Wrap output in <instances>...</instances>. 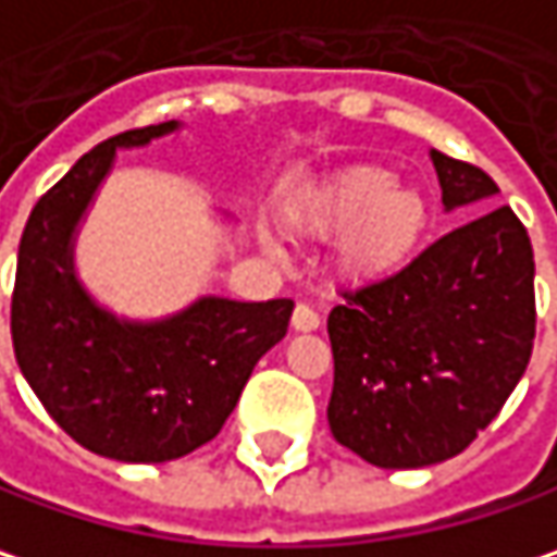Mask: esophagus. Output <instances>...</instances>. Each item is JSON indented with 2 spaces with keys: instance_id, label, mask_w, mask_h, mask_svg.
Instances as JSON below:
<instances>
[{
  "instance_id": "obj_1",
  "label": "esophagus",
  "mask_w": 557,
  "mask_h": 557,
  "mask_svg": "<svg viewBox=\"0 0 557 557\" xmlns=\"http://www.w3.org/2000/svg\"><path fill=\"white\" fill-rule=\"evenodd\" d=\"M292 326H295L298 333H313V330H320V317H317V310H313V307L298 304V307H295V313H292Z\"/></svg>"
}]
</instances>
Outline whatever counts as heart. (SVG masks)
<instances>
[{
    "instance_id": "b5f03b06",
    "label": "heart",
    "mask_w": 557,
    "mask_h": 557,
    "mask_svg": "<svg viewBox=\"0 0 557 557\" xmlns=\"http://www.w3.org/2000/svg\"><path fill=\"white\" fill-rule=\"evenodd\" d=\"M285 221L313 240L338 237L333 250L338 278L374 285L416 262L431 215L421 193L396 186L383 168L358 164L298 193L285 206ZM259 244L269 257H282L269 234H259Z\"/></svg>"
}]
</instances>
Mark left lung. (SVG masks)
Here are the masks:
<instances>
[{"mask_svg": "<svg viewBox=\"0 0 557 557\" xmlns=\"http://www.w3.org/2000/svg\"><path fill=\"white\" fill-rule=\"evenodd\" d=\"M444 212L485 209L330 313V431L380 469L462 454L520 383L536 338L533 244L485 171L431 148Z\"/></svg>", "mask_w": 557, "mask_h": 557, "instance_id": "left-lung-1", "label": "left lung"}]
</instances>
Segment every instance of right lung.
I'll use <instances>...</instances> for the list:
<instances>
[{"label":"right lung","mask_w":557,"mask_h":557,"mask_svg":"<svg viewBox=\"0 0 557 557\" xmlns=\"http://www.w3.org/2000/svg\"><path fill=\"white\" fill-rule=\"evenodd\" d=\"M180 129L168 120L100 141L37 199L21 234L12 295L21 374L72 441L120 462H168L209 444L295 310L292 298L202 295L168 317L133 320L78 278L75 240L116 151Z\"/></svg>","instance_id":"right-lung-1"}]
</instances>
